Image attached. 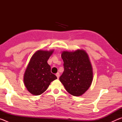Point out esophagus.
Here are the masks:
<instances>
[{
	"mask_svg": "<svg viewBox=\"0 0 122 122\" xmlns=\"http://www.w3.org/2000/svg\"><path fill=\"white\" fill-rule=\"evenodd\" d=\"M56 76H57V78H59V77H60V74L59 73H57L56 74Z\"/></svg>",
	"mask_w": 122,
	"mask_h": 122,
	"instance_id": "obj_1",
	"label": "esophagus"
}]
</instances>
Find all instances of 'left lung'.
I'll return each instance as SVG.
<instances>
[{
  "mask_svg": "<svg viewBox=\"0 0 122 122\" xmlns=\"http://www.w3.org/2000/svg\"><path fill=\"white\" fill-rule=\"evenodd\" d=\"M64 71L60 81L66 90L75 96H81L91 86L93 78L92 67L89 57L83 49L63 51Z\"/></svg>",
  "mask_w": 122,
  "mask_h": 122,
  "instance_id": "left-lung-1",
  "label": "left lung"
}]
</instances>
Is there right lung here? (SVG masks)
<instances>
[{
  "label": "right lung",
  "mask_w": 122,
  "mask_h": 122,
  "mask_svg": "<svg viewBox=\"0 0 122 122\" xmlns=\"http://www.w3.org/2000/svg\"><path fill=\"white\" fill-rule=\"evenodd\" d=\"M54 52L40 50L36 51L30 58L24 75V82L27 89L33 95L44 92L54 80L57 79L51 73V67L47 61Z\"/></svg>",
  "instance_id": "obj_1"
}]
</instances>
